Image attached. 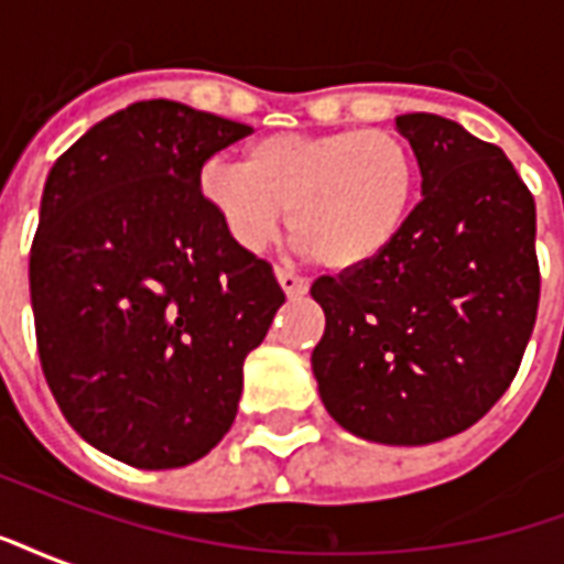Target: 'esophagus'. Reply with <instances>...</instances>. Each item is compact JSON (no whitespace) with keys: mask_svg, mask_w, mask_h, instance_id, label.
I'll return each mask as SVG.
<instances>
[{"mask_svg":"<svg viewBox=\"0 0 564 564\" xmlns=\"http://www.w3.org/2000/svg\"><path fill=\"white\" fill-rule=\"evenodd\" d=\"M278 283H281V290L290 295V299H293V295L307 293V281L305 278H299V274H293V271L278 269Z\"/></svg>","mask_w":564,"mask_h":564,"instance_id":"34e87169","label":"esophagus"}]
</instances>
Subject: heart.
Instances as JSON below:
<instances>
[{
  "instance_id": "heart-1",
  "label": "heart",
  "mask_w": 564,
  "mask_h": 564,
  "mask_svg": "<svg viewBox=\"0 0 564 564\" xmlns=\"http://www.w3.org/2000/svg\"><path fill=\"white\" fill-rule=\"evenodd\" d=\"M196 186L235 247H269L290 210L295 245L326 269L350 271L399 241L420 162L392 129L274 132L253 141L241 165H202Z\"/></svg>"
}]
</instances>
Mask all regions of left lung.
Returning <instances> with one entry per match:
<instances>
[{"label": "left lung", "instance_id": "1", "mask_svg": "<svg viewBox=\"0 0 564 564\" xmlns=\"http://www.w3.org/2000/svg\"><path fill=\"white\" fill-rule=\"evenodd\" d=\"M395 127L423 202L368 265L317 278L326 332L311 354L319 399L356 437L420 447L459 435L505 395L541 295L534 198L513 162L437 115Z\"/></svg>", "mask_w": 564, "mask_h": 564}]
</instances>
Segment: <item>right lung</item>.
<instances>
[{
	"mask_svg": "<svg viewBox=\"0 0 564 564\" xmlns=\"http://www.w3.org/2000/svg\"><path fill=\"white\" fill-rule=\"evenodd\" d=\"M250 132L150 99L47 174L30 253L44 380L87 444L135 468H184L220 444L247 354L283 305L269 262L226 238L196 186Z\"/></svg>",
	"mask_w": 564,
	"mask_h": 564,
	"instance_id": "1",
	"label": "right lung"
}]
</instances>
